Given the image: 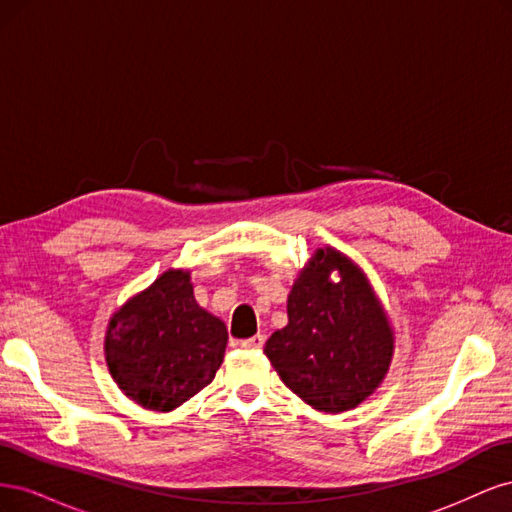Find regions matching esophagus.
Returning <instances> with one entry per match:
<instances>
[{
	"label": "esophagus",
	"mask_w": 512,
	"mask_h": 512,
	"mask_svg": "<svg viewBox=\"0 0 512 512\" xmlns=\"http://www.w3.org/2000/svg\"><path fill=\"white\" fill-rule=\"evenodd\" d=\"M262 344H265V335H252V337H247V339H241V348H245V350H258V348H262Z\"/></svg>",
	"instance_id": "34e87169"
}]
</instances>
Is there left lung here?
I'll list each match as a JSON object with an SVG mask.
<instances>
[{"label":"left lung","mask_w":512,"mask_h":512,"mask_svg":"<svg viewBox=\"0 0 512 512\" xmlns=\"http://www.w3.org/2000/svg\"><path fill=\"white\" fill-rule=\"evenodd\" d=\"M340 271V282L328 273ZM292 393L322 412L356 408L378 389L393 331L365 275L339 252L318 250L288 294V324L265 346Z\"/></svg>","instance_id":"1"}]
</instances>
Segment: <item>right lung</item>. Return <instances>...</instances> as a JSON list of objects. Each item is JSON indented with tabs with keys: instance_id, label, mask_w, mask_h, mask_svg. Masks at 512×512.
Segmentation results:
<instances>
[{
	"instance_id": "add662e5",
	"label": "right lung",
	"mask_w": 512,
	"mask_h": 512,
	"mask_svg": "<svg viewBox=\"0 0 512 512\" xmlns=\"http://www.w3.org/2000/svg\"><path fill=\"white\" fill-rule=\"evenodd\" d=\"M226 324L194 299L188 271H166L108 322L106 363L138 406L168 412L215 378Z\"/></svg>"
}]
</instances>
